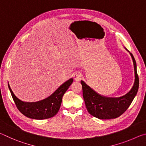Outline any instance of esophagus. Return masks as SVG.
Segmentation results:
<instances>
[{"mask_svg":"<svg viewBox=\"0 0 146 146\" xmlns=\"http://www.w3.org/2000/svg\"><path fill=\"white\" fill-rule=\"evenodd\" d=\"M82 78V75L80 73H76L73 75V78L75 81H80Z\"/></svg>","mask_w":146,"mask_h":146,"instance_id":"34e87169","label":"esophagus"}]
</instances>
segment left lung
Returning a JSON list of instances; mask_svg holds the SVG:
<instances>
[{"instance_id":"left-lung-1","label":"left lung","mask_w":146,"mask_h":146,"mask_svg":"<svg viewBox=\"0 0 146 146\" xmlns=\"http://www.w3.org/2000/svg\"><path fill=\"white\" fill-rule=\"evenodd\" d=\"M127 51H129L125 48ZM133 59L135 70V82L129 92L120 97H107L98 94L81 80L83 97L88 111L99 119H112L122 115L131 104L138 92L139 78L137 71V64L132 53L129 51Z\"/></svg>"}]
</instances>
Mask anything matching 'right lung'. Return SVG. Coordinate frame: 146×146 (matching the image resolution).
Wrapping results in <instances>:
<instances>
[{
  "mask_svg": "<svg viewBox=\"0 0 146 146\" xmlns=\"http://www.w3.org/2000/svg\"><path fill=\"white\" fill-rule=\"evenodd\" d=\"M73 81V78L62 84L52 95L42 100L26 102L19 99L14 95L8 84L12 98L17 108L26 117L36 120H43L55 116L60 109L62 97Z\"/></svg>",
  "mask_w": 146,
  "mask_h": 146,
  "instance_id": "obj_1",
  "label": "right lung"
}]
</instances>
